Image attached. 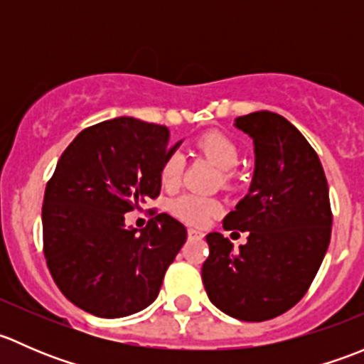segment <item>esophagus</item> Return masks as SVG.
<instances>
[{"instance_id":"obj_1","label":"esophagus","mask_w":364,"mask_h":364,"mask_svg":"<svg viewBox=\"0 0 364 364\" xmlns=\"http://www.w3.org/2000/svg\"><path fill=\"white\" fill-rule=\"evenodd\" d=\"M188 237H196V240H203L204 232H200V230H197V229H188Z\"/></svg>"}]
</instances>
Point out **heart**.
<instances>
[{"label": "heart", "mask_w": 364, "mask_h": 364, "mask_svg": "<svg viewBox=\"0 0 364 364\" xmlns=\"http://www.w3.org/2000/svg\"><path fill=\"white\" fill-rule=\"evenodd\" d=\"M197 149L204 156H208L216 167L225 172V179L230 178L229 171H232L240 160V148H237L236 141L230 135L218 130L205 132L204 135H200L197 139ZM183 168H185V159L179 153H171L160 168L161 186L168 192L178 188L179 183H181ZM168 209H171L172 215H176L183 222L192 223V225H204L213 215H216L222 209V204L213 197L186 193V196L172 200Z\"/></svg>", "instance_id": "1"}]
</instances>
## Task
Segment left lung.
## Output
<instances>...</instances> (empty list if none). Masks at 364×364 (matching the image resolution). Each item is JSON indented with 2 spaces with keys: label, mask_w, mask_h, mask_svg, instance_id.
Instances as JSON below:
<instances>
[{
  "label": "left lung",
  "mask_w": 364,
  "mask_h": 364,
  "mask_svg": "<svg viewBox=\"0 0 364 364\" xmlns=\"http://www.w3.org/2000/svg\"><path fill=\"white\" fill-rule=\"evenodd\" d=\"M234 124L253 139L255 171L223 229L248 230V241L234 250L229 237L208 234L203 282L223 314L262 322L306 294L329 247L333 213L321 160L294 124L269 111Z\"/></svg>",
  "instance_id": "1"
}]
</instances>
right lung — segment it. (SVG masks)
Segmentation results:
<instances>
[{"mask_svg":"<svg viewBox=\"0 0 364 364\" xmlns=\"http://www.w3.org/2000/svg\"><path fill=\"white\" fill-rule=\"evenodd\" d=\"M167 127L114 117L70 142L46 186L43 255L54 282L80 310L104 318L137 314L159 296L186 241L167 213L124 227V213L160 196V168L176 151Z\"/></svg>","mask_w":364,"mask_h":364,"instance_id":"right-lung-1","label":"right lung"}]
</instances>
